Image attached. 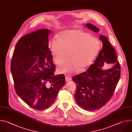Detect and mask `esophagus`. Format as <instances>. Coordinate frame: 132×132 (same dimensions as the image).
<instances>
[{
  "label": "esophagus",
  "mask_w": 132,
  "mask_h": 132,
  "mask_svg": "<svg viewBox=\"0 0 132 132\" xmlns=\"http://www.w3.org/2000/svg\"><path fill=\"white\" fill-rule=\"evenodd\" d=\"M72 80V77L70 76H65V81L66 82H69Z\"/></svg>",
  "instance_id": "esophagus-1"
}]
</instances>
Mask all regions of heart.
I'll use <instances>...</instances> for the list:
<instances>
[{
  "label": "heart",
  "instance_id": "b5f03b06",
  "mask_svg": "<svg viewBox=\"0 0 132 132\" xmlns=\"http://www.w3.org/2000/svg\"><path fill=\"white\" fill-rule=\"evenodd\" d=\"M100 47L99 40L78 30L64 32L59 40L52 39L50 44L51 53L58 65L65 62L68 55L69 60L59 69L61 73H72L78 69H86L97 56Z\"/></svg>",
  "mask_w": 132,
  "mask_h": 132
}]
</instances>
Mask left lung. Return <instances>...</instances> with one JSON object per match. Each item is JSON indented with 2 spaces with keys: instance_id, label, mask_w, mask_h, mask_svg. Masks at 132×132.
<instances>
[{
  "instance_id": "obj_1",
  "label": "left lung",
  "mask_w": 132,
  "mask_h": 132,
  "mask_svg": "<svg viewBox=\"0 0 132 132\" xmlns=\"http://www.w3.org/2000/svg\"><path fill=\"white\" fill-rule=\"evenodd\" d=\"M87 27L95 32L99 29L87 23ZM102 47L94 64L85 72L75 75L76 85L74 95L77 104L87 111L99 109L106 105L114 94L121 75V67L115 50L107 38L99 36ZM113 65L103 70L105 65Z\"/></svg>"
}]
</instances>
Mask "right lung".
<instances>
[{
    "label": "right lung",
    "instance_id": "add662e5",
    "mask_svg": "<svg viewBox=\"0 0 132 132\" xmlns=\"http://www.w3.org/2000/svg\"><path fill=\"white\" fill-rule=\"evenodd\" d=\"M50 31L42 29L25 35L18 42L11 61L16 93L31 108H49L64 85L65 76H55L56 66L48 46Z\"/></svg>",
    "mask_w": 132,
    "mask_h": 132
}]
</instances>
